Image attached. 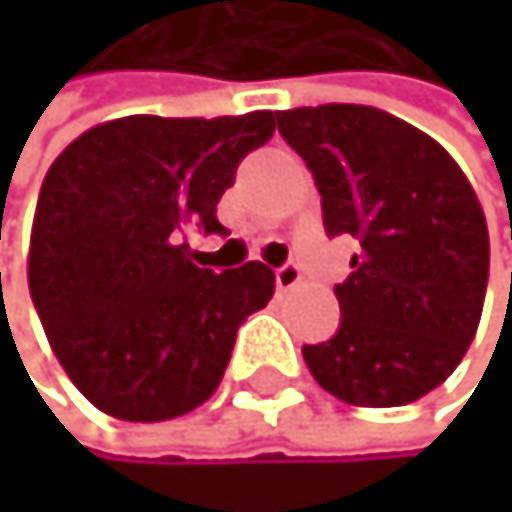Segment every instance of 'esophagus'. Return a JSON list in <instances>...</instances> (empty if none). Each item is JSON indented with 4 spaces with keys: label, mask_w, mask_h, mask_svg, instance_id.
Segmentation results:
<instances>
[{
    "label": "esophagus",
    "mask_w": 512,
    "mask_h": 512,
    "mask_svg": "<svg viewBox=\"0 0 512 512\" xmlns=\"http://www.w3.org/2000/svg\"><path fill=\"white\" fill-rule=\"evenodd\" d=\"M298 285H301V270L294 267V264H285V267L276 270V291H279V294L294 291Z\"/></svg>",
    "instance_id": "obj_1"
}]
</instances>
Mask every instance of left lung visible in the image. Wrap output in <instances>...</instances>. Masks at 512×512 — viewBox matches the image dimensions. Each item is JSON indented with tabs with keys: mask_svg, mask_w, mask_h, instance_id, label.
<instances>
[{
	"mask_svg": "<svg viewBox=\"0 0 512 512\" xmlns=\"http://www.w3.org/2000/svg\"><path fill=\"white\" fill-rule=\"evenodd\" d=\"M276 122L313 171L328 236L359 242L334 285L338 334L304 347L310 375L359 408L427 396L476 338L488 285V227L467 174L378 107H298Z\"/></svg>",
	"mask_w": 512,
	"mask_h": 512,
	"instance_id": "8db88e82",
	"label": "left lung"
}]
</instances>
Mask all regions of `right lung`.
Here are the masks:
<instances>
[{
	"mask_svg": "<svg viewBox=\"0 0 512 512\" xmlns=\"http://www.w3.org/2000/svg\"><path fill=\"white\" fill-rule=\"evenodd\" d=\"M270 110L218 119L122 116L82 131L45 174L27 279L45 338L76 390L119 421L181 418L218 390L236 331L276 276L190 261L187 227L224 233L218 202Z\"/></svg>",
	"mask_w": 512,
	"mask_h": 512,
	"instance_id": "right-lung-1",
	"label": "right lung"
}]
</instances>
